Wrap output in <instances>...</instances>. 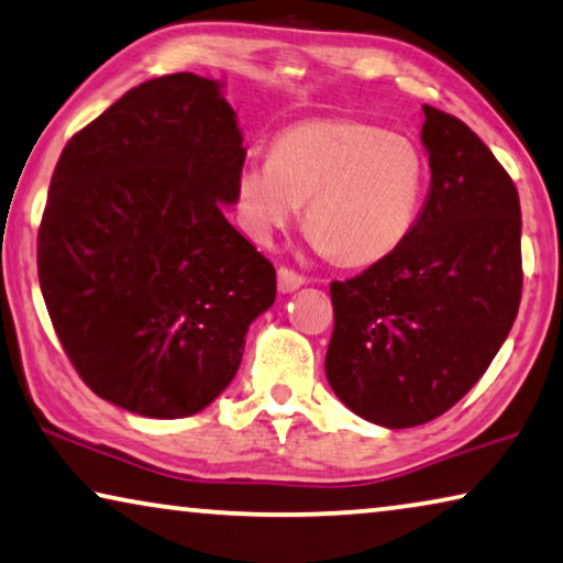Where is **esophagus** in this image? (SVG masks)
<instances>
[{
    "instance_id": "34e87169",
    "label": "esophagus",
    "mask_w": 563,
    "mask_h": 563,
    "mask_svg": "<svg viewBox=\"0 0 563 563\" xmlns=\"http://www.w3.org/2000/svg\"><path fill=\"white\" fill-rule=\"evenodd\" d=\"M303 283H306V278L300 273L290 271V267H285V265L278 267V288H280V292L298 290Z\"/></svg>"
}]
</instances>
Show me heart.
Segmentation results:
<instances>
[{
	"label": "heart",
	"instance_id": "obj_1",
	"mask_svg": "<svg viewBox=\"0 0 563 563\" xmlns=\"http://www.w3.org/2000/svg\"><path fill=\"white\" fill-rule=\"evenodd\" d=\"M427 164L405 133L354 119L306 121L280 131L267 158H250L234 181L238 212L267 242L306 205L310 240L343 265L391 255L422 207Z\"/></svg>",
	"mask_w": 563,
	"mask_h": 563
}]
</instances>
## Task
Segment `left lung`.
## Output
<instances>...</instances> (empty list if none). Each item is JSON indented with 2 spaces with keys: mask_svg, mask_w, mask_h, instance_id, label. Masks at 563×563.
I'll return each instance as SVG.
<instances>
[{
  "mask_svg": "<svg viewBox=\"0 0 563 563\" xmlns=\"http://www.w3.org/2000/svg\"><path fill=\"white\" fill-rule=\"evenodd\" d=\"M430 191L412 232L362 275L331 283L325 376L343 405L401 430L455 407L485 374L521 303V205L493 151L422 106Z\"/></svg>",
  "mask_w": 563,
  "mask_h": 563,
  "instance_id": "8db88e82",
  "label": "left lung"
}]
</instances>
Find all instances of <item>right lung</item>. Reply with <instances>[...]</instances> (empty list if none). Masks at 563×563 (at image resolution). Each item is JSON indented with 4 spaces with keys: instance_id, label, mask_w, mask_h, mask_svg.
Instances as JSON below:
<instances>
[{
    "instance_id": "right-lung-1",
    "label": "right lung",
    "mask_w": 563,
    "mask_h": 563,
    "mask_svg": "<svg viewBox=\"0 0 563 563\" xmlns=\"http://www.w3.org/2000/svg\"><path fill=\"white\" fill-rule=\"evenodd\" d=\"M217 80L131 88L75 133L49 181L37 273L49 321L100 399L154 419L197 415L238 374L275 267L232 228L245 164Z\"/></svg>"
}]
</instances>
